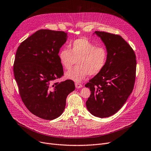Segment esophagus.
<instances>
[{"instance_id":"1","label":"esophagus","mask_w":151,"mask_h":151,"mask_svg":"<svg viewBox=\"0 0 151 151\" xmlns=\"http://www.w3.org/2000/svg\"><path fill=\"white\" fill-rule=\"evenodd\" d=\"M75 86H76V88H79L82 87V84H81L80 83H76Z\"/></svg>"}]
</instances>
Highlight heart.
<instances>
[{"label":"heart","instance_id":"heart-1","mask_svg":"<svg viewBox=\"0 0 151 151\" xmlns=\"http://www.w3.org/2000/svg\"><path fill=\"white\" fill-rule=\"evenodd\" d=\"M68 47L59 51L58 58L62 67L71 68L76 61L77 66L65 72V79L79 82L88 76H96L104 69L108 53L104 46H96L86 38H79L71 42Z\"/></svg>","mask_w":151,"mask_h":151}]
</instances>
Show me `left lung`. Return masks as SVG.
I'll list each match as a JSON object with an SVG mask.
<instances>
[{"instance_id": "8db88e82", "label": "left lung", "mask_w": 151, "mask_h": 151, "mask_svg": "<svg viewBox=\"0 0 151 151\" xmlns=\"http://www.w3.org/2000/svg\"><path fill=\"white\" fill-rule=\"evenodd\" d=\"M106 46L108 56L104 69L86 87L91 91L86 101L93 116L109 117L123 106L133 90L136 70L134 51L121 36L96 31Z\"/></svg>"}]
</instances>
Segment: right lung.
Returning a JSON list of instances; mask_svg holds the SVG:
<instances>
[{"label": "right lung", "instance_id": "obj_1", "mask_svg": "<svg viewBox=\"0 0 151 151\" xmlns=\"http://www.w3.org/2000/svg\"><path fill=\"white\" fill-rule=\"evenodd\" d=\"M67 38L64 32L40 29L16 52L14 73L21 99L30 112L42 119L61 116L66 98L75 89L71 80L55 82L64 75L58 53Z\"/></svg>", "mask_w": 151, "mask_h": 151}]
</instances>
